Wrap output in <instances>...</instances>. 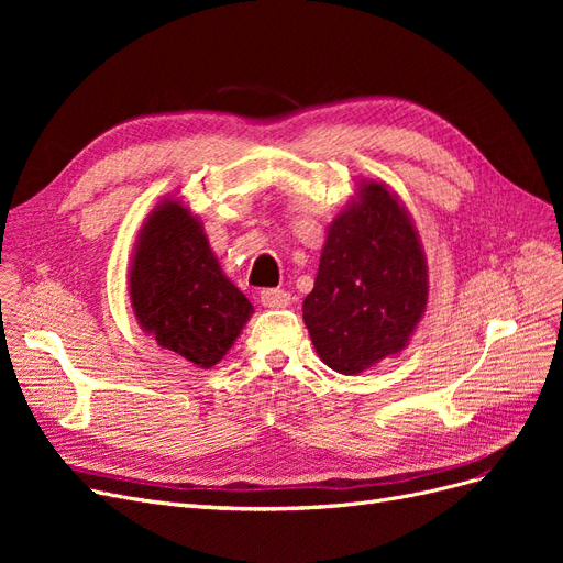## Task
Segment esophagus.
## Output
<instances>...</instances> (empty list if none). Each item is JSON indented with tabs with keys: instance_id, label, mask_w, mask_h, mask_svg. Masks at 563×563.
I'll use <instances>...</instances> for the list:
<instances>
[{
	"instance_id": "34e87169",
	"label": "esophagus",
	"mask_w": 563,
	"mask_h": 563,
	"mask_svg": "<svg viewBox=\"0 0 563 563\" xmlns=\"http://www.w3.org/2000/svg\"><path fill=\"white\" fill-rule=\"evenodd\" d=\"M261 302L263 308H286L288 302H291V294L284 291V288H265V291H261Z\"/></svg>"
}]
</instances>
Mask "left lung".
Listing matches in <instances>:
<instances>
[{"instance_id":"obj_1","label":"left lung","mask_w":563,"mask_h":563,"mask_svg":"<svg viewBox=\"0 0 563 563\" xmlns=\"http://www.w3.org/2000/svg\"><path fill=\"white\" fill-rule=\"evenodd\" d=\"M428 261L411 213L385 183L362 180L329 225L302 319L319 360L356 376L411 340L428 308Z\"/></svg>"}]
</instances>
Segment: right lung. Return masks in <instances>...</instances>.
I'll return each mask as SVG.
<instances>
[{
	"label": "right lung",
	"instance_id": "1",
	"mask_svg": "<svg viewBox=\"0 0 563 563\" xmlns=\"http://www.w3.org/2000/svg\"><path fill=\"white\" fill-rule=\"evenodd\" d=\"M141 329L197 368L216 366L253 314L220 269L201 220L180 199H162L141 228L129 269Z\"/></svg>",
	"mask_w": 563,
	"mask_h": 563
}]
</instances>
